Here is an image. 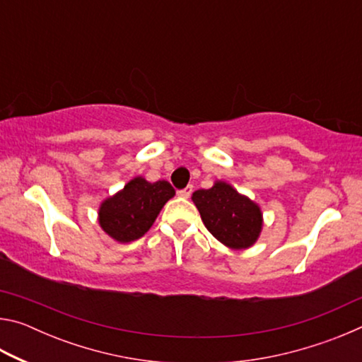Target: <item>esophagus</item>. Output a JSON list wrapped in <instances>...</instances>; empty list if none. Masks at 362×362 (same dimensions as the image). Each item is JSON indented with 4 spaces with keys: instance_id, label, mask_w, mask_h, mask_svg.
<instances>
[{
    "instance_id": "34e87169",
    "label": "esophagus",
    "mask_w": 362,
    "mask_h": 362,
    "mask_svg": "<svg viewBox=\"0 0 362 362\" xmlns=\"http://www.w3.org/2000/svg\"><path fill=\"white\" fill-rule=\"evenodd\" d=\"M192 192H193V187L188 185V187H185L183 189H179V192H177V194H179L180 198H188V196L192 194Z\"/></svg>"
}]
</instances>
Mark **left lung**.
I'll use <instances>...</instances> for the list:
<instances>
[{"label":"left lung","instance_id":"obj_1","mask_svg":"<svg viewBox=\"0 0 362 362\" xmlns=\"http://www.w3.org/2000/svg\"><path fill=\"white\" fill-rule=\"evenodd\" d=\"M206 228L231 249H246L257 241L262 230L259 206L225 182L192 196Z\"/></svg>","mask_w":362,"mask_h":362}]
</instances>
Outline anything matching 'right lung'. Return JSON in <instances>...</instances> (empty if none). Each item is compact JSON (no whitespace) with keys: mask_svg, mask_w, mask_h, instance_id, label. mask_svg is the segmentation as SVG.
Masks as SVG:
<instances>
[{"mask_svg":"<svg viewBox=\"0 0 362 362\" xmlns=\"http://www.w3.org/2000/svg\"><path fill=\"white\" fill-rule=\"evenodd\" d=\"M174 194L175 189L166 180L150 183L136 177L113 198L103 201L99 211L100 226L116 241H136L150 230L159 211Z\"/></svg>","mask_w":362,"mask_h":362,"instance_id":"1","label":"right lung"}]
</instances>
